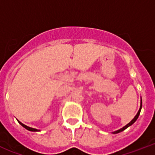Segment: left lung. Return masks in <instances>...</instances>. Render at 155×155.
Listing matches in <instances>:
<instances>
[{
  "mask_svg": "<svg viewBox=\"0 0 155 155\" xmlns=\"http://www.w3.org/2000/svg\"><path fill=\"white\" fill-rule=\"evenodd\" d=\"M142 98H141V104H140V108L139 110H138V112H137V113L136 114V116H135L134 117V119H133L131 121H130V123H128L127 125H125V126H124V127H122L121 129H120V130H116V131H114V132H113V134H118V133L120 132H122V131H124V130H125V129H127L128 127H130V125H132L137 120V119L138 118V117H139L140 115V113H141V109H142Z\"/></svg>",
  "mask_w": 155,
  "mask_h": 155,
  "instance_id": "obj_1",
  "label": "left lung"
}]
</instances>
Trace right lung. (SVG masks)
<instances>
[{
  "label": "right lung",
  "instance_id": "right-lung-1",
  "mask_svg": "<svg viewBox=\"0 0 155 155\" xmlns=\"http://www.w3.org/2000/svg\"><path fill=\"white\" fill-rule=\"evenodd\" d=\"M18 122H19V124H20L21 126H23V127L25 128V129H26L27 130H30V131H32V132H38V131H40V130H37V129H34V128L29 127V126H27V125H24L23 123H21V121H19V120H18Z\"/></svg>",
  "mask_w": 155,
  "mask_h": 155
}]
</instances>
